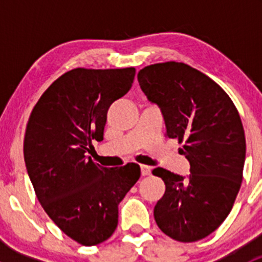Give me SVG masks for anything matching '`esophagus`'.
I'll list each match as a JSON object with an SVG mask.
<instances>
[{
  "label": "esophagus",
  "mask_w": 262,
  "mask_h": 262,
  "mask_svg": "<svg viewBox=\"0 0 262 262\" xmlns=\"http://www.w3.org/2000/svg\"><path fill=\"white\" fill-rule=\"evenodd\" d=\"M141 172H142V176H148L150 173V167L146 165H141Z\"/></svg>",
  "instance_id": "34e87169"
}]
</instances>
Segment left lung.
Masks as SVG:
<instances>
[{
  "label": "left lung",
  "mask_w": 262,
  "mask_h": 262,
  "mask_svg": "<svg viewBox=\"0 0 262 262\" xmlns=\"http://www.w3.org/2000/svg\"><path fill=\"white\" fill-rule=\"evenodd\" d=\"M138 82L161 107L165 136L184 143L191 172L184 179L153 170L166 185L153 212L156 223L176 241H199L223 223L241 187L246 138L238 110L216 82L185 63L147 66Z\"/></svg>",
  "instance_id": "left-lung-1"
}]
</instances>
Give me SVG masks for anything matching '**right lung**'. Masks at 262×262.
I'll use <instances>...</instances> for the list:
<instances>
[{"label":"right lung","instance_id":"1","mask_svg":"<svg viewBox=\"0 0 262 262\" xmlns=\"http://www.w3.org/2000/svg\"><path fill=\"white\" fill-rule=\"evenodd\" d=\"M136 68H75L57 78L34 106L24 158L36 198L63 233L83 246L106 241L118 205L141 176L137 163L106 168L87 158L104 139L110 105L130 90Z\"/></svg>","mask_w":262,"mask_h":262}]
</instances>
